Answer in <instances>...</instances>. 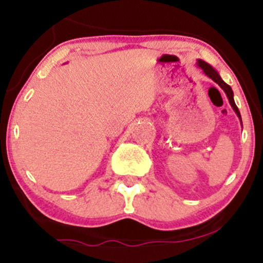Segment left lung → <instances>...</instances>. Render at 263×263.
Returning a JSON list of instances; mask_svg holds the SVG:
<instances>
[{
	"instance_id": "left-lung-1",
	"label": "left lung",
	"mask_w": 263,
	"mask_h": 263,
	"mask_svg": "<svg viewBox=\"0 0 263 263\" xmlns=\"http://www.w3.org/2000/svg\"><path fill=\"white\" fill-rule=\"evenodd\" d=\"M196 64H197V67H199V68H201V69H202L203 73L206 74L208 78L212 79V80H213V81L215 82V84H218L219 86H220V88L222 89V91L225 92L226 97H228L230 105L232 106L233 111H235L236 115H237V116H238V118H239L240 123H242V117H240V112H239L238 107H237V105H236L235 99H233V92H232V88L230 87V86H229L228 84H226V82H225L224 80H222V79L220 78V75H219L218 71L215 70L214 68L211 66V64L206 63V62H204V61H202V60H197V63H196Z\"/></svg>"
}]
</instances>
